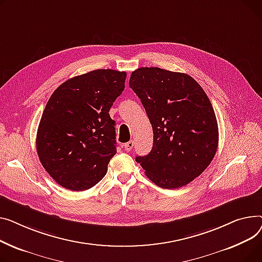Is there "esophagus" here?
<instances>
[{
	"label": "esophagus",
	"instance_id": "34e87169",
	"mask_svg": "<svg viewBox=\"0 0 262 262\" xmlns=\"http://www.w3.org/2000/svg\"><path fill=\"white\" fill-rule=\"evenodd\" d=\"M133 146H134V142L133 141H130V142H128V143H126L124 145L126 151H131L133 149Z\"/></svg>",
	"mask_w": 262,
	"mask_h": 262
}]
</instances>
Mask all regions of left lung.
<instances>
[{
  "label": "left lung",
  "mask_w": 262,
  "mask_h": 262,
  "mask_svg": "<svg viewBox=\"0 0 262 262\" xmlns=\"http://www.w3.org/2000/svg\"><path fill=\"white\" fill-rule=\"evenodd\" d=\"M129 86L153 130L150 153L136 162L162 188L187 185L208 167L218 148V122L204 90L187 74L160 68L135 70Z\"/></svg>",
  "instance_id": "8db88e82"
}]
</instances>
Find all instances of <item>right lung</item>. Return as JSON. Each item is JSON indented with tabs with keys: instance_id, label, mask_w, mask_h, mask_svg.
<instances>
[{
	"instance_id": "obj_1",
	"label": "right lung",
	"mask_w": 262,
	"mask_h": 262,
	"mask_svg": "<svg viewBox=\"0 0 262 262\" xmlns=\"http://www.w3.org/2000/svg\"><path fill=\"white\" fill-rule=\"evenodd\" d=\"M126 72L95 70L59 85L45 105L36 145L49 174L67 189L95 186L116 153L109 111L125 90Z\"/></svg>"
}]
</instances>
